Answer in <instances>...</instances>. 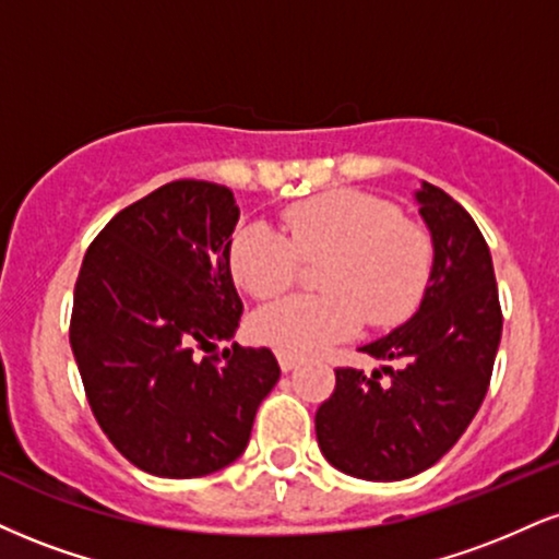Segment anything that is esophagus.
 <instances>
[{
    "label": "esophagus",
    "instance_id": "obj_1",
    "mask_svg": "<svg viewBox=\"0 0 559 559\" xmlns=\"http://www.w3.org/2000/svg\"><path fill=\"white\" fill-rule=\"evenodd\" d=\"M275 356H278V365H281V369H284V372H292V369L297 367L299 361H301L297 354H286V352H278V354H275Z\"/></svg>",
    "mask_w": 559,
    "mask_h": 559
}]
</instances>
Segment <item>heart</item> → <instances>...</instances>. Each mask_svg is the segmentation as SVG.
<instances>
[{"label":"heart","mask_w":559,"mask_h":559,"mask_svg":"<svg viewBox=\"0 0 559 559\" xmlns=\"http://www.w3.org/2000/svg\"><path fill=\"white\" fill-rule=\"evenodd\" d=\"M328 258V294L288 297L260 309L252 335L286 354H312L352 338L365 322L401 325L425 299L435 241L401 207L361 190H331L288 205L284 231L260 221L241 224L228 241V271L254 299H273L297 284L301 260Z\"/></svg>","instance_id":"b5f03b06"}]
</instances>
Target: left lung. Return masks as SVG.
Returning <instances> with one entry per match:
<instances>
[{
  "label": "left lung",
  "mask_w": 559,
  "mask_h": 559,
  "mask_svg": "<svg viewBox=\"0 0 559 559\" xmlns=\"http://www.w3.org/2000/svg\"><path fill=\"white\" fill-rule=\"evenodd\" d=\"M416 200L435 241L425 301L406 325L361 348L393 361L382 367L390 380L338 367L314 414L322 455L356 479L399 481L440 461L479 412L500 346V294L479 226L427 181Z\"/></svg>",
  "instance_id": "obj_1"
}]
</instances>
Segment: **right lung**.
I'll use <instances>...</instances> for the list:
<instances>
[{
    "label": "right lung",
    "mask_w": 559,
    "mask_h": 559,
    "mask_svg": "<svg viewBox=\"0 0 559 559\" xmlns=\"http://www.w3.org/2000/svg\"><path fill=\"white\" fill-rule=\"evenodd\" d=\"M237 221L228 187L177 179L114 215L80 265L70 344L85 399L147 474L194 479L237 461L281 378L271 348L215 352L245 312L228 271Z\"/></svg>",
    "instance_id": "obj_1"
}]
</instances>
